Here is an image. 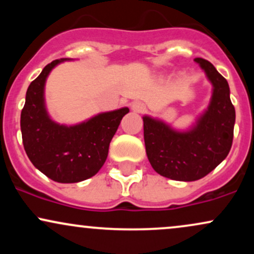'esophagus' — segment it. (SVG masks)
I'll use <instances>...</instances> for the list:
<instances>
[{"label":"esophagus","mask_w":254,"mask_h":254,"mask_svg":"<svg viewBox=\"0 0 254 254\" xmlns=\"http://www.w3.org/2000/svg\"><path fill=\"white\" fill-rule=\"evenodd\" d=\"M131 109H132V111H135V112H143V111L145 110V106L144 104H142L141 101H135V103H132V105H131Z\"/></svg>","instance_id":"obj_1"}]
</instances>
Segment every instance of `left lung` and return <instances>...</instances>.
<instances>
[{
  "instance_id": "left-lung-1",
  "label": "left lung",
  "mask_w": 254,
  "mask_h": 254,
  "mask_svg": "<svg viewBox=\"0 0 254 254\" xmlns=\"http://www.w3.org/2000/svg\"><path fill=\"white\" fill-rule=\"evenodd\" d=\"M212 84L210 103L189 129L176 130L164 121L143 117L144 144L151 167L179 182L205 177L228 155L233 143L235 109L227 80L209 61L194 58Z\"/></svg>"
}]
</instances>
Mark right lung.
I'll list each match as a JSON object with an SVG mask.
<instances>
[{
    "mask_svg": "<svg viewBox=\"0 0 254 254\" xmlns=\"http://www.w3.org/2000/svg\"><path fill=\"white\" fill-rule=\"evenodd\" d=\"M70 58H61L45 66L26 92L21 111L22 143L36 168L54 182L78 183L95 176L109 154L110 142L127 107L98 113L75 125L58 124L45 105V82L52 69Z\"/></svg>",
    "mask_w": 254,
    "mask_h": 254,
    "instance_id": "obj_1",
    "label": "right lung"
}]
</instances>
